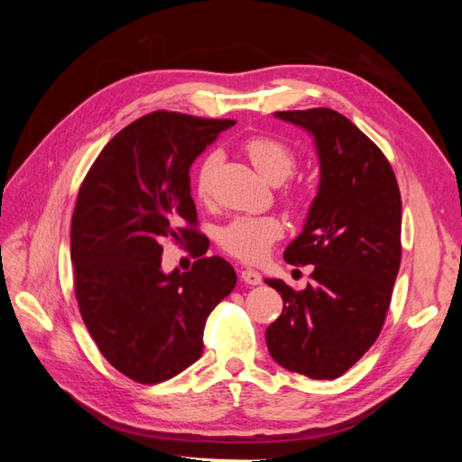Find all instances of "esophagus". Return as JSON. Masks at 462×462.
Instances as JSON below:
<instances>
[{
    "instance_id": "esophagus-1",
    "label": "esophagus",
    "mask_w": 462,
    "mask_h": 462,
    "mask_svg": "<svg viewBox=\"0 0 462 462\" xmlns=\"http://www.w3.org/2000/svg\"><path fill=\"white\" fill-rule=\"evenodd\" d=\"M241 279L246 285H260L262 283V275L254 270H243Z\"/></svg>"
}]
</instances>
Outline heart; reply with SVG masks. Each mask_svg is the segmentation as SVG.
<instances>
[{
  "label": "heart",
  "instance_id": "1",
  "mask_svg": "<svg viewBox=\"0 0 462 462\" xmlns=\"http://www.w3.org/2000/svg\"><path fill=\"white\" fill-rule=\"evenodd\" d=\"M245 152L254 165V170L272 185L283 183L292 175L297 167V158L292 150L270 136H254L245 143ZM217 163L216 153L200 163L197 175V192L200 199H208L209 179ZM283 235L282 221L263 216V217H236L219 231V245L223 250L243 262H260L268 254L270 246Z\"/></svg>",
  "mask_w": 462,
  "mask_h": 462
}]
</instances>
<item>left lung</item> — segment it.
Returning <instances> with one entry per match:
<instances>
[{
  "label": "left lung",
  "mask_w": 462,
  "mask_h": 462,
  "mask_svg": "<svg viewBox=\"0 0 462 462\" xmlns=\"http://www.w3.org/2000/svg\"><path fill=\"white\" fill-rule=\"evenodd\" d=\"M314 136L319 185L283 258L314 265L302 291L265 279L283 312L265 329L272 358L312 380H335L380 335L401 265V192L393 170L355 123L329 107L277 111Z\"/></svg>",
  "instance_id": "left-lung-1"
}]
</instances>
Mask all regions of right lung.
Here are the masks:
<instances>
[{
    "instance_id": "1",
    "label": "right lung",
    "mask_w": 462,
    "mask_h": 462,
    "mask_svg": "<svg viewBox=\"0 0 462 462\" xmlns=\"http://www.w3.org/2000/svg\"><path fill=\"white\" fill-rule=\"evenodd\" d=\"M231 119L153 111L119 131L92 163L71 219L80 316L111 366L160 383L202 356L206 319L236 285L233 265L202 258L162 270L163 239H199L190 165Z\"/></svg>"
}]
</instances>
